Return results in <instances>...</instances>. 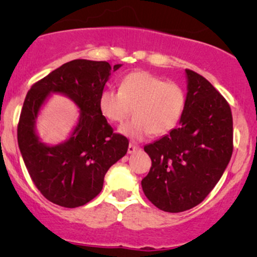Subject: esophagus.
<instances>
[{"mask_svg":"<svg viewBox=\"0 0 257 257\" xmlns=\"http://www.w3.org/2000/svg\"><path fill=\"white\" fill-rule=\"evenodd\" d=\"M139 150V146L138 145H135V144H129V146H128V153H134V152H137Z\"/></svg>","mask_w":257,"mask_h":257,"instance_id":"esophagus-1","label":"esophagus"}]
</instances>
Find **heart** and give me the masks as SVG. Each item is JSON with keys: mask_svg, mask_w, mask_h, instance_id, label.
<instances>
[{"mask_svg": "<svg viewBox=\"0 0 257 257\" xmlns=\"http://www.w3.org/2000/svg\"><path fill=\"white\" fill-rule=\"evenodd\" d=\"M185 104L181 85L146 71L129 73L119 90L105 89L99 96L100 113L110 122H123L133 110L134 118L119 128L120 134L133 140L172 132L181 120Z\"/></svg>", "mask_w": 257, "mask_h": 257, "instance_id": "obj_1", "label": "heart"}]
</instances>
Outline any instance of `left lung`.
<instances>
[{
  "mask_svg": "<svg viewBox=\"0 0 257 257\" xmlns=\"http://www.w3.org/2000/svg\"><path fill=\"white\" fill-rule=\"evenodd\" d=\"M187 96L180 125L144 147L152 161L141 181L147 199L168 213L203 202L217 184L233 151L232 112L199 73L186 69Z\"/></svg>",
  "mask_w": 257,
  "mask_h": 257,
  "instance_id": "left-lung-1",
  "label": "left lung"
}]
</instances>
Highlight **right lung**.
I'll return each instance as SVG.
<instances>
[{
    "mask_svg": "<svg viewBox=\"0 0 257 257\" xmlns=\"http://www.w3.org/2000/svg\"><path fill=\"white\" fill-rule=\"evenodd\" d=\"M107 61L76 59L61 65L26 94L18 123V144L31 180L43 197L64 208H77L102 190L105 174L128 151L129 141L113 133L99 110V96L111 70ZM51 92L69 96L80 107L73 134L57 147L44 146L34 132L38 111Z\"/></svg>",
    "mask_w": 257,
    "mask_h": 257,
    "instance_id": "add662e5",
    "label": "right lung"
}]
</instances>
